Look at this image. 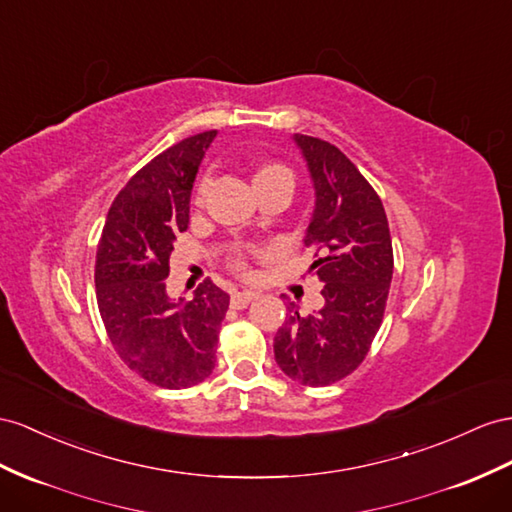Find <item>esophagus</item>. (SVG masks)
I'll return each mask as SVG.
<instances>
[{"label": "esophagus", "instance_id": "obj_1", "mask_svg": "<svg viewBox=\"0 0 512 512\" xmlns=\"http://www.w3.org/2000/svg\"><path fill=\"white\" fill-rule=\"evenodd\" d=\"M257 298V292H251V290H244V292H233L231 294V307L233 309H244L251 300Z\"/></svg>", "mask_w": 512, "mask_h": 512}]
</instances>
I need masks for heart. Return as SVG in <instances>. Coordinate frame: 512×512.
<instances>
[{"label":"heart","instance_id":"b5f03b06","mask_svg":"<svg viewBox=\"0 0 512 512\" xmlns=\"http://www.w3.org/2000/svg\"><path fill=\"white\" fill-rule=\"evenodd\" d=\"M279 177H290V173H287V170H285L283 166L268 164V166H261V168L257 170L255 177H253V183H255V188H257V186H261V183L272 181V179H279ZM290 179H292V177H290ZM207 188H209V177H205V179L199 183V190H196V203H203ZM238 268L244 270V261H242V259H238Z\"/></svg>","mask_w":512,"mask_h":512}]
</instances>
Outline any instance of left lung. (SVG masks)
Segmentation results:
<instances>
[{
  "instance_id": "obj_1",
  "label": "left lung",
  "mask_w": 512,
  "mask_h": 512,
  "mask_svg": "<svg viewBox=\"0 0 512 512\" xmlns=\"http://www.w3.org/2000/svg\"><path fill=\"white\" fill-rule=\"evenodd\" d=\"M316 192L305 244L322 248L311 264L324 305L290 316L274 335V359L300 385L324 387L355 372L381 329L393 274L385 207L357 166L331 142L294 134Z\"/></svg>"
}]
</instances>
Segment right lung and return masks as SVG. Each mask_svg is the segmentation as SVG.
Listing matches in <instances>:
<instances>
[{"mask_svg": "<svg viewBox=\"0 0 512 512\" xmlns=\"http://www.w3.org/2000/svg\"><path fill=\"white\" fill-rule=\"evenodd\" d=\"M216 134L181 140L140 168L114 199L97 246V303L110 342L129 370L166 389L214 372L229 309V294L209 279L192 300L166 292L168 259L190 225L192 186Z\"/></svg>", "mask_w": 512, "mask_h": 512, "instance_id": "add662e5", "label": "right lung"}]
</instances>
